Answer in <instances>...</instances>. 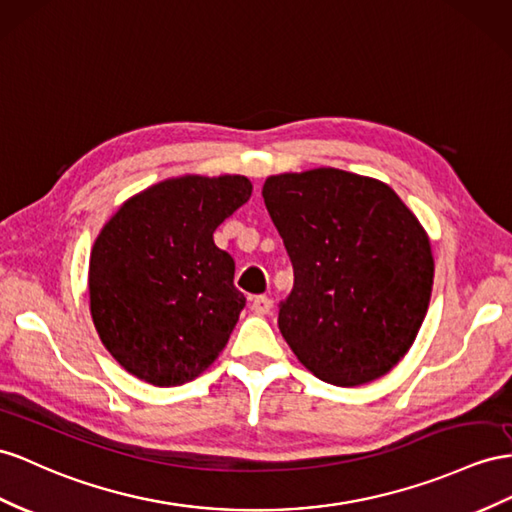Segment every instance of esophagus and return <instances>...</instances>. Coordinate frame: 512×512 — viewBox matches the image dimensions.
Listing matches in <instances>:
<instances>
[{
	"mask_svg": "<svg viewBox=\"0 0 512 512\" xmlns=\"http://www.w3.org/2000/svg\"><path fill=\"white\" fill-rule=\"evenodd\" d=\"M251 307L257 316H266V313H270V309H272V300L268 296H255Z\"/></svg>",
	"mask_w": 512,
	"mask_h": 512,
	"instance_id": "esophagus-1",
	"label": "esophagus"
}]
</instances>
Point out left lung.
<instances>
[{
	"instance_id": "left-lung-1",
	"label": "left lung",
	"mask_w": 512,
	"mask_h": 512,
	"mask_svg": "<svg viewBox=\"0 0 512 512\" xmlns=\"http://www.w3.org/2000/svg\"><path fill=\"white\" fill-rule=\"evenodd\" d=\"M264 203L294 268L279 329L320 381L357 387L413 346L435 277L428 235L387 183L337 168L266 179Z\"/></svg>"
}]
</instances>
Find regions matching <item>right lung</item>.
Instances as JSON below:
<instances>
[{
	"mask_svg": "<svg viewBox=\"0 0 512 512\" xmlns=\"http://www.w3.org/2000/svg\"><path fill=\"white\" fill-rule=\"evenodd\" d=\"M251 192L242 175L166 179L131 196L101 229L90 253V313L103 346L140 381H194L227 346L246 298L214 231Z\"/></svg>",
	"mask_w": 512,
	"mask_h": 512,
	"instance_id": "obj_1",
	"label": "right lung"
}]
</instances>
